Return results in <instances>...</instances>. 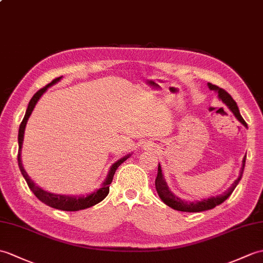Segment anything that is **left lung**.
Masks as SVG:
<instances>
[{"mask_svg": "<svg viewBox=\"0 0 263 263\" xmlns=\"http://www.w3.org/2000/svg\"><path fill=\"white\" fill-rule=\"evenodd\" d=\"M209 87L212 90H216L218 93L219 99H221L225 104H227L229 108L235 115V118L239 120L244 126H248L247 122L244 121L243 118L241 117L239 107H237L235 101L232 99V96L228 93V91L223 89V88H221V87L216 86V85H213L212 83H209ZM246 159H247V155L244 156V158H243V161H242L243 163H242L240 177L233 182V185H232L223 195H219V196H216V197H211V198H207V199H203L200 201H192V203H187V201L175 196V195L172 192H170V189L168 188L166 181H164L163 177H162L161 167L159 164V166H158L157 178H156V181H155L157 193H158V195H159V197L162 199L164 204L168 205L169 207H172V209H174L176 211L196 213V212H203V211H207V210H212V209H214L215 206L222 204L224 200H227L230 197V195L233 193L235 187L237 186L239 181L241 180V177H242L243 170H244V166H246Z\"/></svg>", "mask_w": 263, "mask_h": 263, "instance_id": "8db88e82", "label": "left lung"}]
</instances>
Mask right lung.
<instances>
[{
  "mask_svg": "<svg viewBox=\"0 0 263 263\" xmlns=\"http://www.w3.org/2000/svg\"><path fill=\"white\" fill-rule=\"evenodd\" d=\"M60 78H62V77L54 78L50 84L46 85L45 87H42L41 89L36 91V93L33 95L32 99L30 100L26 115H24V118H23L21 124H20V127H19V136H17V140H19V154H17V162H19V168L21 170V174L23 175L24 179H26L29 188L31 189L32 193L35 195L36 198L40 199L42 203H45L46 205L52 207V209H57V210H60V211H67V212H75V211H79V210L88 209V207H91V206H94L96 204H99L100 201H102L104 198L107 196V194L109 192V184H111L112 180H113V176L115 174V170L119 168V166H121L122 162H124L127 159V158H129V156H125L123 158H121L120 160H118L117 162L113 163V166L111 167V170H109L107 178H106L105 182L103 184L102 188H100L99 191L94 192L93 194L87 195V196L70 197V196H65V195H54V194H51V193L45 192L44 189H41L40 187L35 186L33 184V181L30 179V177L26 173V170L23 169L22 162H21V149H22L24 129H26L27 121H28L30 115H31L33 108L35 106V104L41 97V95L45 93L49 86H51V85L59 82Z\"/></svg>",
  "mask_w": 263,
  "mask_h": 263,
  "instance_id": "right-lung-1",
  "label": "right lung"
}]
</instances>
